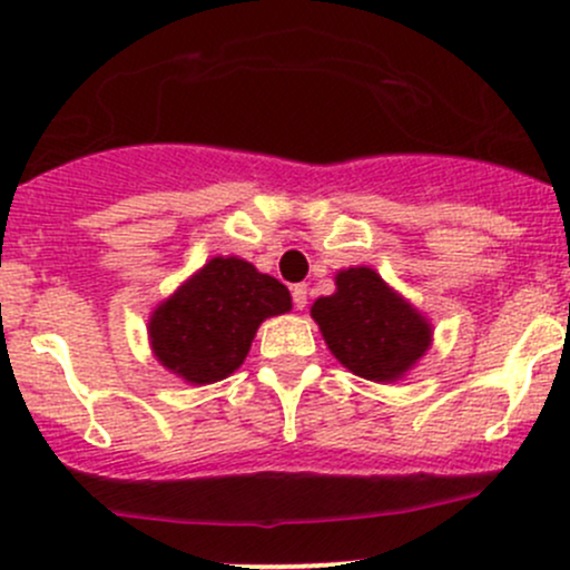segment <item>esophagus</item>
<instances>
[{"mask_svg": "<svg viewBox=\"0 0 570 570\" xmlns=\"http://www.w3.org/2000/svg\"><path fill=\"white\" fill-rule=\"evenodd\" d=\"M292 299H295V308L303 311L305 305H308V286L297 284L295 289H292Z\"/></svg>", "mask_w": 570, "mask_h": 570, "instance_id": "esophagus-1", "label": "esophagus"}]
</instances>
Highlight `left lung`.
I'll use <instances>...</instances> for the list:
<instances>
[{"label": "left lung", "mask_w": 570, "mask_h": 570, "mask_svg": "<svg viewBox=\"0 0 570 570\" xmlns=\"http://www.w3.org/2000/svg\"><path fill=\"white\" fill-rule=\"evenodd\" d=\"M324 343L343 367L367 381H400L433 346V324L373 267H346L335 292L311 305Z\"/></svg>", "instance_id": "left-lung-1"}]
</instances>
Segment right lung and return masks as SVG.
<instances>
[{
	"mask_svg": "<svg viewBox=\"0 0 570 570\" xmlns=\"http://www.w3.org/2000/svg\"><path fill=\"white\" fill-rule=\"evenodd\" d=\"M292 311L289 289L240 256H214L148 316L161 367L186 384L227 379L246 360L259 324Z\"/></svg>",
	"mask_w": 570,
	"mask_h": 570,
	"instance_id": "right-lung-1",
	"label": "right lung"
}]
</instances>
